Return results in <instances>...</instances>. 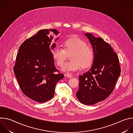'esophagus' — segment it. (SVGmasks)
I'll use <instances>...</instances> for the list:
<instances>
[{
	"mask_svg": "<svg viewBox=\"0 0 133 133\" xmlns=\"http://www.w3.org/2000/svg\"><path fill=\"white\" fill-rule=\"evenodd\" d=\"M66 76H67V77H68V78H71V77L73 76V75H72V74H71L67 73V74H66Z\"/></svg>",
	"mask_w": 133,
	"mask_h": 133,
	"instance_id": "1",
	"label": "esophagus"
}]
</instances>
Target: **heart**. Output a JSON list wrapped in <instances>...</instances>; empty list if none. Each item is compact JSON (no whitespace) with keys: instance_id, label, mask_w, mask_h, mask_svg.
Here are the masks:
<instances>
[{"instance_id":"1","label":"heart","mask_w":133,"mask_h":133,"mask_svg":"<svg viewBox=\"0 0 133 133\" xmlns=\"http://www.w3.org/2000/svg\"><path fill=\"white\" fill-rule=\"evenodd\" d=\"M64 48L57 46L53 49L52 55L57 65L62 66L66 60L67 54L72 52L71 61L65 64L62 69L65 71H75L89 67L95 58V52L92 47L87 45L81 38L74 36L65 39L62 43Z\"/></svg>"}]
</instances>
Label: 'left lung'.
Here are the masks:
<instances>
[{
  "mask_svg": "<svg viewBox=\"0 0 133 133\" xmlns=\"http://www.w3.org/2000/svg\"><path fill=\"white\" fill-rule=\"evenodd\" d=\"M95 52L92 65L79 76L76 97L82 103L91 105L106 99L114 89L121 74L119 59L111 47L102 38L87 33Z\"/></svg>",
  "mask_w": 133,
  "mask_h": 133,
  "instance_id": "left-lung-1",
  "label": "left lung"
}]
</instances>
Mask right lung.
<instances>
[{"mask_svg":"<svg viewBox=\"0 0 133 133\" xmlns=\"http://www.w3.org/2000/svg\"><path fill=\"white\" fill-rule=\"evenodd\" d=\"M56 29H43L25 41L19 48L14 71L23 94L43 103L54 96L56 83L64 77L54 65L50 45ZM55 47L52 45L51 48Z\"/></svg>","mask_w":133,"mask_h":133,"instance_id":"right-lung-1","label":"right lung"}]
</instances>
